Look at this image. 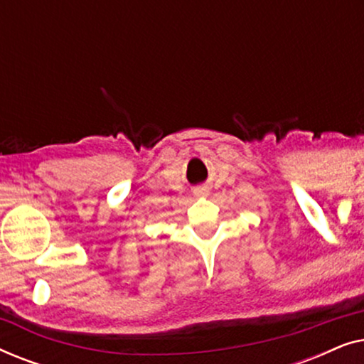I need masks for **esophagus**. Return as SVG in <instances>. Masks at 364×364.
I'll return each mask as SVG.
<instances>
[{"instance_id": "esophagus-1", "label": "esophagus", "mask_w": 364, "mask_h": 364, "mask_svg": "<svg viewBox=\"0 0 364 364\" xmlns=\"http://www.w3.org/2000/svg\"><path fill=\"white\" fill-rule=\"evenodd\" d=\"M197 193H198V196H205V188H198Z\"/></svg>"}]
</instances>
